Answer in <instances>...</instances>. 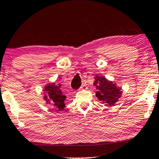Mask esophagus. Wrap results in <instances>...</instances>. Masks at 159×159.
Returning a JSON list of instances; mask_svg holds the SVG:
<instances>
[{
    "label": "esophagus",
    "instance_id": "obj_1",
    "mask_svg": "<svg viewBox=\"0 0 159 159\" xmlns=\"http://www.w3.org/2000/svg\"><path fill=\"white\" fill-rule=\"evenodd\" d=\"M87 89V84H83L80 87V90H86Z\"/></svg>",
    "mask_w": 159,
    "mask_h": 159
}]
</instances>
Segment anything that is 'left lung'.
I'll return each instance as SVG.
<instances>
[{"instance_id": "1", "label": "left lung", "mask_w": 159, "mask_h": 159, "mask_svg": "<svg viewBox=\"0 0 159 159\" xmlns=\"http://www.w3.org/2000/svg\"><path fill=\"white\" fill-rule=\"evenodd\" d=\"M94 84L96 85L98 90L96 92L98 98L108 105H114L121 96L120 88H117L112 82L108 81L105 77L96 76Z\"/></svg>"}]
</instances>
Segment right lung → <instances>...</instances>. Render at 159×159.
Instances as JSON below:
<instances>
[{
    "instance_id": "add662e5",
    "label": "right lung",
    "mask_w": 159,
    "mask_h": 159,
    "mask_svg": "<svg viewBox=\"0 0 159 159\" xmlns=\"http://www.w3.org/2000/svg\"><path fill=\"white\" fill-rule=\"evenodd\" d=\"M60 84L58 86L53 83L50 84L45 87V91L47 93L48 96H45V99L48 98V101L53 103L58 110H62L65 106V96L63 95L61 90H60Z\"/></svg>"
}]
</instances>
